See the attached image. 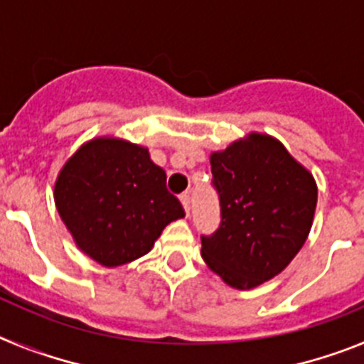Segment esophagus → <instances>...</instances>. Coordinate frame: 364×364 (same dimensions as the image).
Returning <instances> with one entry per match:
<instances>
[{"mask_svg": "<svg viewBox=\"0 0 364 364\" xmlns=\"http://www.w3.org/2000/svg\"><path fill=\"white\" fill-rule=\"evenodd\" d=\"M180 202H182V205H184L186 215H189V210H191V198H189L188 193H184V195H180Z\"/></svg>", "mask_w": 364, "mask_h": 364, "instance_id": "obj_1", "label": "esophagus"}]
</instances>
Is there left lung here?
<instances>
[{
    "instance_id": "left-lung-1",
    "label": "left lung",
    "mask_w": 364,
    "mask_h": 364,
    "mask_svg": "<svg viewBox=\"0 0 364 364\" xmlns=\"http://www.w3.org/2000/svg\"><path fill=\"white\" fill-rule=\"evenodd\" d=\"M210 160L220 226L200 237L202 259L226 284L250 290L279 275L306 242L317 186L268 134H247Z\"/></svg>"
}]
</instances>
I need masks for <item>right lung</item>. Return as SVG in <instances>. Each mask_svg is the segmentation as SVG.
Returning a JSON list of instances; mask_svg holds the SVG:
<instances>
[{
    "mask_svg": "<svg viewBox=\"0 0 364 364\" xmlns=\"http://www.w3.org/2000/svg\"><path fill=\"white\" fill-rule=\"evenodd\" d=\"M54 202L76 246L107 268L149 253L186 215L149 151L120 138L83 144L58 175Z\"/></svg>",
    "mask_w": 364,
    "mask_h": 364,
    "instance_id": "1",
    "label": "right lung"
}]
</instances>
